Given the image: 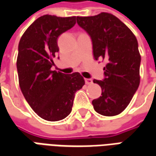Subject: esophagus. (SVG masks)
I'll return each instance as SVG.
<instances>
[{"label":"esophagus","mask_w":156,"mask_h":156,"mask_svg":"<svg viewBox=\"0 0 156 156\" xmlns=\"http://www.w3.org/2000/svg\"><path fill=\"white\" fill-rule=\"evenodd\" d=\"M85 83L86 84H92L93 83V80L91 78H85Z\"/></svg>","instance_id":"obj_1"}]
</instances>
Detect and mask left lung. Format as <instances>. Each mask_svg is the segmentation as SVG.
I'll return each mask as SVG.
<instances>
[{
  "instance_id": "left-lung-1",
  "label": "left lung",
  "mask_w": 156,
  "mask_h": 156,
  "mask_svg": "<svg viewBox=\"0 0 156 156\" xmlns=\"http://www.w3.org/2000/svg\"><path fill=\"white\" fill-rule=\"evenodd\" d=\"M77 23L88 32L95 60L106 61L105 79L94 80L101 96L92 101L99 115L115 116L126 108L140 85L141 57L137 39L124 23L107 12L77 16Z\"/></svg>"
}]
</instances>
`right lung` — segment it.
Returning <instances> with one entry per match:
<instances>
[{
	"label": "right lung",
	"instance_id": "add662e5",
	"mask_svg": "<svg viewBox=\"0 0 156 156\" xmlns=\"http://www.w3.org/2000/svg\"><path fill=\"white\" fill-rule=\"evenodd\" d=\"M76 23V16L44 15L22 35L16 68L19 85L31 108L48 121L63 119L72 111L75 93L84 85L80 73L52 71L59 48L58 38Z\"/></svg>",
	"mask_w": 156,
	"mask_h": 156
}]
</instances>
